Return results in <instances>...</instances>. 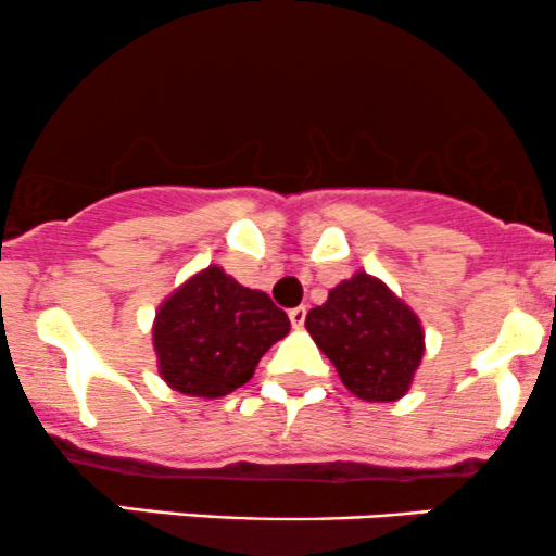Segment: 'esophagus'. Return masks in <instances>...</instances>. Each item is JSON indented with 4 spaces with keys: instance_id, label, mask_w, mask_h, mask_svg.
<instances>
[{
    "instance_id": "34e87169",
    "label": "esophagus",
    "mask_w": 556,
    "mask_h": 556,
    "mask_svg": "<svg viewBox=\"0 0 556 556\" xmlns=\"http://www.w3.org/2000/svg\"><path fill=\"white\" fill-rule=\"evenodd\" d=\"M289 320L294 328H302L304 320H307V307H294L289 309Z\"/></svg>"
}]
</instances>
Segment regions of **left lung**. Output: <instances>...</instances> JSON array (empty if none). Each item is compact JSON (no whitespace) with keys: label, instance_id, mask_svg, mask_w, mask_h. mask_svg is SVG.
I'll return each mask as SVG.
<instances>
[{"label":"left lung","instance_id":"obj_1","mask_svg":"<svg viewBox=\"0 0 556 556\" xmlns=\"http://www.w3.org/2000/svg\"><path fill=\"white\" fill-rule=\"evenodd\" d=\"M309 336L354 396L396 402L413 386L426 352L420 320L383 280L357 273L307 312Z\"/></svg>","mask_w":556,"mask_h":556}]
</instances>
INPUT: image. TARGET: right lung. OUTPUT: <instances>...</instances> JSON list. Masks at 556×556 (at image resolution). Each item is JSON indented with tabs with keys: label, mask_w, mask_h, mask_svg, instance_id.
Masks as SVG:
<instances>
[{
	"label": "right lung",
	"mask_w": 556,
	"mask_h": 556,
	"mask_svg": "<svg viewBox=\"0 0 556 556\" xmlns=\"http://www.w3.org/2000/svg\"><path fill=\"white\" fill-rule=\"evenodd\" d=\"M289 328V315L265 291L247 289L210 265L160 304L152 344L170 389L217 399L244 386Z\"/></svg>",
	"instance_id": "right-lung-1"
}]
</instances>
